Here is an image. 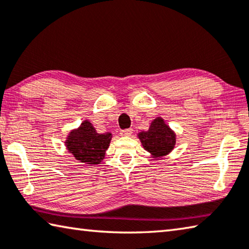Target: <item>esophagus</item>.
Instances as JSON below:
<instances>
[{
  "instance_id": "34e87169",
  "label": "esophagus",
  "mask_w": 249,
  "mask_h": 249,
  "mask_svg": "<svg viewBox=\"0 0 249 249\" xmlns=\"http://www.w3.org/2000/svg\"><path fill=\"white\" fill-rule=\"evenodd\" d=\"M121 136H130V135L133 134V129L132 128H126L121 130Z\"/></svg>"
}]
</instances>
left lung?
Wrapping results in <instances>:
<instances>
[{"mask_svg":"<svg viewBox=\"0 0 249 249\" xmlns=\"http://www.w3.org/2000/svg\"><path fill=\"white\" fill-rule=\"evenodd\" d=\"M138 138L144 150L156 159L169 155L176 142L175 133L162 117H156L147 132L138 134Z\"/></svg>","mask_w":249,"mask_h":249,"instance_id":"left-lung-1","label":"left lung"}]
</instances>
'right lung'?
<instances>
[{
  "mask_svg": "<svg viewBox=\"0 0 249 249\" xmlns=\"http://www.w3.org/2000/svg\"><path fill=\"white\" fill-rule=\"evenodd\" d=\"M111 139V133H97L93 125L86 120L78 128L71 130L65 146L67 151L81 163L99 164L105 159Z\"/></svg>",
  "mask_w": 249,
  "mask_h": 249,
  "instance_id": "1",
  "label": "right lung"
}]
</instances>
